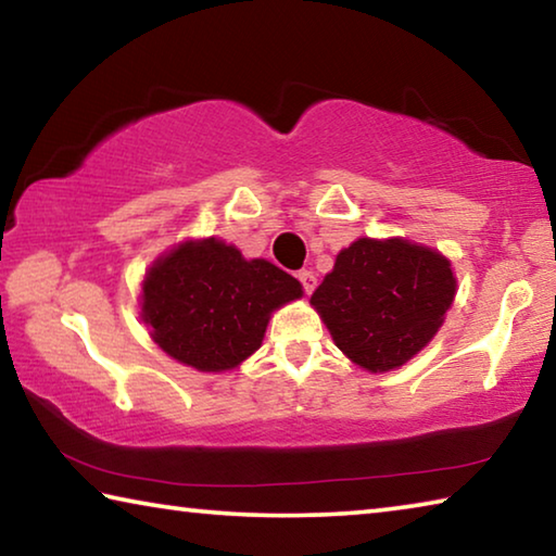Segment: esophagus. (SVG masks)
Segmentation results:
<instances>
[{"instance_id": "esophagus-1", "label": "esophagus", "mask_w": 556, "mask_h": 556, "mask_svg": "<svg viewBox=\"0 0 556 556\" xmlns=\"http://www.w3.org/2000/svg\"><path fill=\"white\" fill-rule=\"evenodd\" d=\"M296 277H299L301 287H304L306 294H312V291L316 289V275H314V271H308V269H301Z\"/></svg>"}]
</instances>
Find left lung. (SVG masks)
<instances>
[{
	"label": "left lung",
	"mask_w": 556,
	"mask_h": 556,
	"mask_svg": "<svg viewBox=\"0 0 556 556\" xmlns=\"http://www.w3.org/2000/svg\"><path fill=\"white\" fill-rule=\"evenodd\" d=\"M454 294V271L439 252L361 238L341 250L312 304L355 365L388 372L434 338Z\"/></svg>",
	"instance_id": "obj_1"
}]
</instances>
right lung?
Returning <instances> with one entry per match:
<instances>
[{"label":"right lung","instance_id":"add662e5","mask_svg":"<svg viewBox=\"0 0 556 556\" xmlns=\"http://www.w3.org/2000/svg\"><path fill=\"white\" fill-rule=\"evenodd\" d=\"M301 285L267 260H244L215 238L184 242L144 279L142 318L159 348L201 372L240 365L262 345L269 314Z\"/></svg>","mask_w":556,"mask_h":556}]
</instances>
